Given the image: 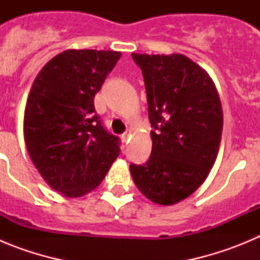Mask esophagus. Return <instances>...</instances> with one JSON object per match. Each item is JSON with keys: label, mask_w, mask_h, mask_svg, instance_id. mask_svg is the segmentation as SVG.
I'll use <instances>...</instances> for the list:
<instances>
[{"label": "esophagus", "mask_w": 260, "mask_h": 260, "mask_svg": "<svg viewBox=\"0 0 260 260\" xmlns=\"http://www.w3.org/2000/svg\"><path fill=\"white\" fill-rule=\"evenodd\" d=\"M130 137H132V132H126L123 133L122 135H121V139H122V142H128V139H130Z\"/></svg>", "instance_id": "obj_1"}]
</instances>
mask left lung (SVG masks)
I'll return each mask as SVG.
<instances>
[{
    "label": "left lung",
    "instance_id": "8db88e82",
    "mask_svg": "<svg viewBox=\"0 0 260 260\" xmlns=\"http://www.w3.org/2000/svg\"><path fill=\"white\" fill-rule=\"evenodd\" d=\"M132 56L143 74L153 130L148 161L130 172L144 197L171 206L198 189L215 164L221 103L207 71L183 54Z\"/></svg>",
    "mask_w": 260,
    "mask_h": 260
}]
</instances>
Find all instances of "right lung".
<instances>
[{
  "mask_svg": "<svg viewBox=\"0 0 260 260\" xmlns=\"http://www.w3.org/2000/svg\"><path fill=\"white\" fill-rule=\"evenodd\" d=\"M119 57L113 50H65L41 69L29 91L27 151L45 182L68 198L96 189L121 151L93 105Z\"/></svg>",
  "mask_w": 260,
  "mask_h": 260,
  "instance_id": "obj_1",
  "label": "right lung"
}]
</instances>
